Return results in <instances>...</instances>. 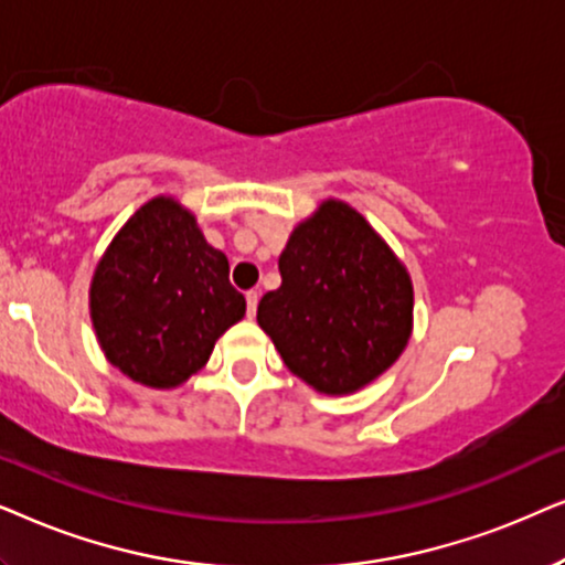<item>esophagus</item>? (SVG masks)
Wrapping results in <instances>:
<instances>
[{
    "label": "esophagus",
    "mask_w": 565,
    "mask_h": 565,
    "mask_svg": "<svg viewBox=\"0 0 565 565\" xmlns=\"http://www.w3.org/2000/svg\"><path fill=\"white\" fill-rule=\"evenodd\" d=\"M245 299H247V318H255V310H258L260 295H258V291H247Z\"/></svg>",
    "instance_id": "obj_1"
}]
</instances>
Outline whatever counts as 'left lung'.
<instances>
[{"label":"left lung","mask_w":565,"mask_h":565,"mask_svg":"<svg viewBox=\"0 0 565 565\" xmlns=\"http://www.w3.org/2000/svg\"><path fill=\"white\" fill-rule=\"evenodd\" d=\"M281 287L258 326L284 364L320 395H351L385 374L413 333V281L385 237L341 199L291 230Z\"/></svg>","instance_id":"obj_1"}]
</instances>
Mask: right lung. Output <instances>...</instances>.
I'll return each instance as SVG.
<instances>
[{
  "label": "right lung",
  "mask_w": 565,
  "mask_h": 565,
  "mask_svg": "<svg viewBox=\"0 0 565 565\" xmlns=\"http://www.w3.org/2000/svg\"><path fill=\"white\" fill-rule=\"evenodd\" d=\"M89 318L116 370L145 387L172 390L204 370L214 343L245 318V297L191 209L175 195H154L95 263Z\"/></svg>",
  "instance_id": "add662e5"
}]
</instances>
